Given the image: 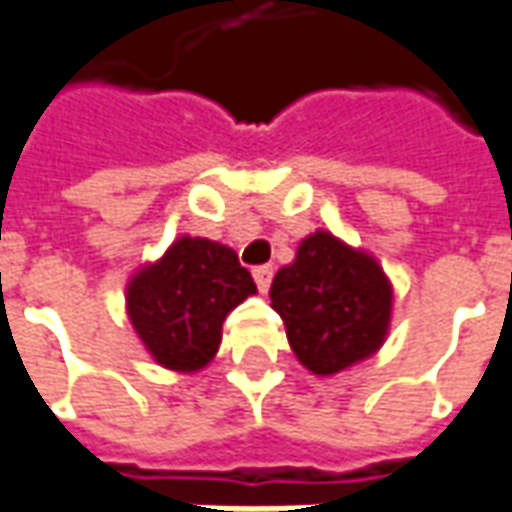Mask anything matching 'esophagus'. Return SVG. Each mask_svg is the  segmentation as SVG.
Segmentation results:
<instances>
[{"label": "esophagus", "mask_w": 512, "mask_h": 512, "mask_svg": "<svg viewBox=\"0 0 512 512\" xmlns=\"http://www.w3.org/2000/svg\"><path fill=\"white\" fill-rule=\"evenodd\" d=\"M252 274H255V283L257 288H260V294H266L271 285V277H274V269H271V266H257Z\"/></svg>", "instance_id": "34e87169"}]
</instances>
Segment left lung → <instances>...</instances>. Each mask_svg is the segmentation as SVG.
Segmentation results:
<instances>
[{
  "mask_svg": "<svg viewBox=\"0 0 512 512\" xmlns=\"http://www.w3.org/2000/svg\"><path fill=\"white\" fill-rule=\"evenodd\" d=\"M271 308L302 367L336 375L378 353L392 316V283L373 255L319 229L274 274Z\"/></svg>",
  "mask_w": 512,
  "mask_h": 512,
  "instance_id": "1",
  "label": "left lung"
}]
</instances>
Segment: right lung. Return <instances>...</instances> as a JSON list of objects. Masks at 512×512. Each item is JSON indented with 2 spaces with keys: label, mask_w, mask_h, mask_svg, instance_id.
Masks as SVG:
<instances>
[{
  "label": "right lung",
  "mask_w": 512,
  "mask_h": 512,
  "mask_svg": "<svg viewBox=\"0 0 512 512\" xmlns=\"http://www.w3.org/2000/svg\"><path fill=\"white\" fill-rule=\"evenodd\" d=\"M252 294L255 280L229 246L184 235L128 280L125 308L156 364L196 373L218 353L229 311Z\"/></svg>",
  "instance_id": "add662e5"
}]
</instances>
